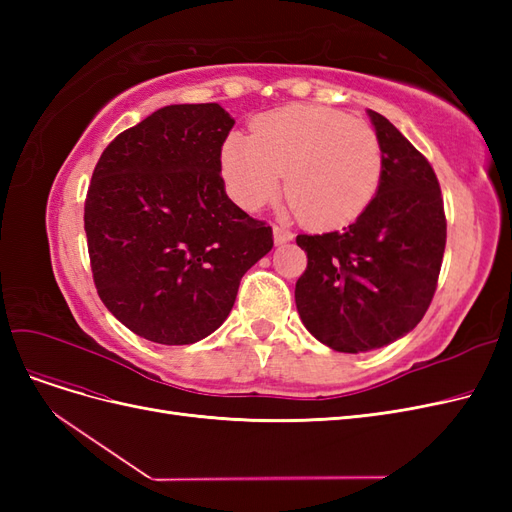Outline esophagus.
Segmentation results:
<instances>
[{
	"label": "esophagus",
	"mask_w": 512,
	"mask_h": 512,
	"mask_svg": "<svg viewBox=\"0 0 512 512\" xmlns=\"http://www.w3.org/2000/svg\"><path fill=\"white\" fill-rule=\"evenodd\" d=\"M273 239H275V245H284V243L292 241V232L284 226L273 224Z\"/></svg>",
	"instance_id": "obj_1"
}]
</instances>
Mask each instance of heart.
<instances>
[{"instance_id": "heart-1", "label": "heart", "mask_w": 512, "mask_h": 512, "mask_svg": "<svg viewBox=\"0 0 512 512\" xmlns=\"http://www.w3.org/2000/svg\"><path fill=\"white\" fill-rule=\"evenodd\" d=\"M382 143L359 117L324 106L277 108L230 134L220 151L228 194L260 209L284 190L301 220L314 228L344 226L367 209L382 181Z\"/></svg>"}]
</instances>
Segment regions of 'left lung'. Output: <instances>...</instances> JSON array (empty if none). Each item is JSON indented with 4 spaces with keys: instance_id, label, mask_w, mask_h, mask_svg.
I'll return each mask as SVG.
<instances>
[{
    "instance_id": "1",
    "label": "left lung",
    "mask_w": 512,
    "mask_h": 512,
    "mask_svg": "<svg viewBox=\"0 0 512 512\" xmlns=\"http://www.w3.org/2000/svg\"><path fill=\"white\" fill-rule=\"evenodd\" d=\"M382 143V181L342 232L299 235L307 269L294 301L305 329L337 352L393 344L423 320L446 245L436 173L393 123L367 111Z\"/></svg>"
}]
</instances>
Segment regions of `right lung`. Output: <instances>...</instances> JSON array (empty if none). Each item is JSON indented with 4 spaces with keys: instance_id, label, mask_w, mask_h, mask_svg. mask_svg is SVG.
Returning <instances> with one entry per match:
<instances>
[{
    "instance_id": "right-lung-1",
    "label": "right lung",
    "mask_w": 512,
    "mask_h": 512,
    "mask_svg": "<svg viewBox=\"0 0 512 512\" xmlns=\"http://www.w3.org/2000/svg\"><path fill=\"white\" fill-rule=\"evenodd\" d=\"M235 126L220 104H170L108 145L85 198L102 303L149 342L185 346L228 318L273 230L226 196L220 151Z\"/></svg>"
}]
</instances>
